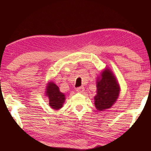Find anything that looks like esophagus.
<instances>
[{
	"mask_svg": "<svg viewBox=\"0 0 151 151\" xmlns=\"http://www.w3.org/2000/svg\"><path fill=\"white\" fill-rule=\"evenodd\" d=\"M77 91L79 93H82L84 91V88L83 86H79V87L77 88Z\"/></svg>",
	"mask_w": 151,
	"mask_h": 151,
	"instance_id": "34e87169",
	"label": "esophagus"
}]
</instances>
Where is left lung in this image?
Wrapping results in <instances>:
<instances>
[{
	"instance_id": "8db88e82",
	"label": "left lung",
	"mask_w": 151,
	"mask_h": 151,
	"mask_svg": "<svg viewBox=\"0 0 151 151\" xmlns=\"http://www.w3.org/2000/svg\"><path fill=\"white\" fill-rule=\"evenodd\" d=\"M96 79V94L94 105L99 111L109 109L116 101L119 96L120 86L111 71L106 68Z\"/></svg>"
}]
</instances>
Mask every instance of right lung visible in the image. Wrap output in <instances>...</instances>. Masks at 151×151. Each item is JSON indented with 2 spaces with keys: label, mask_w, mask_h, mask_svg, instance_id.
<instances>
[{
  "label": "right lung",
  "mask_w": 151,
  "mask_h": 151,
  "mask_svg": "<svg viewBox=\"0 0 151 151\" xmlns=\"http://www.w3.org/2000/svg\"><path fill=\"white\" fill-rule=\"evenodd\" d=\"M46 96L49 98V104L53 109H61L65 100V96L60 92L59 87L52 81H50L46 88Z\"/></svg>",
  "instance_id": "add662e5"
}]
</instances>
